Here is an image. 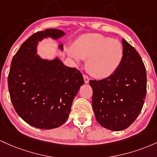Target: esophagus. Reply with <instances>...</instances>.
I'll return each mask as SVG.
<instances>
[{"instance_id":"1","label":"esophagus","mask_w":157,"mask_h":157,"mask_svg":"<svg viewBox=\"0 0 157 157\" xmlns=\"http://www.w3.org/2000/svg\"><path fill=\"white\" fill-rule=\"evenodd\" d=\"M83 77H84V82H85V83H88V82H89V77L87 76V75H83Z\"/></svg>"}]
</instances>
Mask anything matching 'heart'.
Listing matches in <instances>:
<instances>
[{
  "mask_svg": "<svg viewBox=\"0 0 157 157\" xmlns=\"http://www.w3.org/2000/svg\"><path fill=\"white\" fill-rule=\"evenodd\" d=\"M67 52L76 61L87 59L86 69L97 78L113 75L119 69L124 58V47L119 40L98 33L80 37Z\"/></svg>",
  "mask_w": 157,
  "mask_h": 157,
  "instance_id": "obj_1",
  "label": "heart"
}]
</instances>
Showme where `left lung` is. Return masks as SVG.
Masks as SVG:
<instances>
[{
	"instance_id": "left-lung-1",
	"label": "left lung",
	"mask_w": 157,
	"mask_h": 157,
	"mask_svg": "<svg viewBox=\"0 0 157 157\" xmlns=\"http://www.w3.org/2000/svg\"><path fill=\"white\" fill-rule=\"evenodd\" d=\"M124 58L110 76L90 80L92 105L96 120L111 131L126 129L136 120L143 107L147 92L145 64L133 46L122 39Z\"/></svg>"
}]
</instances>
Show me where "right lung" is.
Segmentation results:
<instances>
[{
  "label": "right lung",
  "mask_w": 157,
  "mask_h": 157,
  "mask_svg": "<svg viewBox=\"0 0 157 157\" xmlns=\"http://www.w3.org/2000/svg\"><path fill=\"white\" fill-rule=\"evenodd\" d=\"M64 35L47 29L26 39L12 60L8 75L10 99L18 116L40 129H52L67 120L74 97L84 84L76 68L64 66L59 59L47 61L36 55L38 40ZM63 49V45L60 46Z\"/></svg>",
  "instance_id": "obj_1"
}]
</instances>
